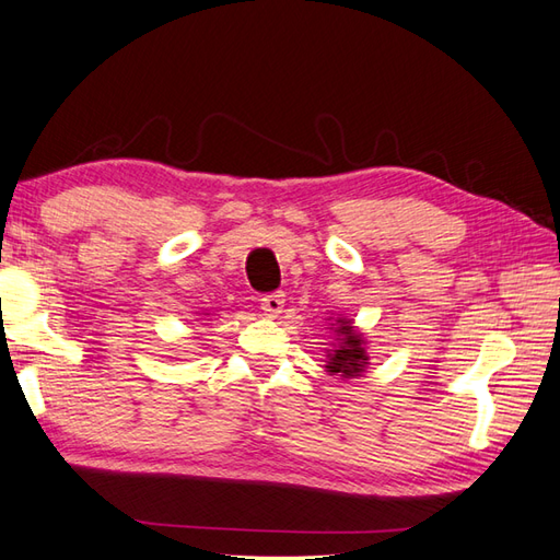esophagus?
<instances>
[{
	"instance_id": "1",
	"label": "esophagus",
	"mask_w": 560,
	"mask_h": 560,
	"mask_svg": "<svg viewBox=\"0 0 560 560\" xmlns=\"http://www.w3.org/2000/svg\"><path fill=\"white\" fill-rule=\"evenodd\" d=\"M283 303H285V295L281 291H275V293H267L262 295V301H259V307H262V312L267 317H279L283 312Z\"/></svg>"
}]
</instances>
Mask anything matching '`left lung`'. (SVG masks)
Returning a JSON list of instances; mask_svg holds the SVG:
<instances>
[{"label": "left lung", "instance_id": "8db88e82", "mask_svg": "<svg viewBox=\"0 0 560 560\" xmlns=\"http://www.w3.org/2000/svg\"><path fill=\"white\" fill-rule=\"evenodd\" d=\"M336 331H339V336H341V346H336V350L329 355L327 370L334 374H341V376H360L362 368H365V360H368L360 336L353 331V327H350L348 322H341V327Z\"/></svg>", "mask_w": 560, "mask_h": 560}]
</instances>
